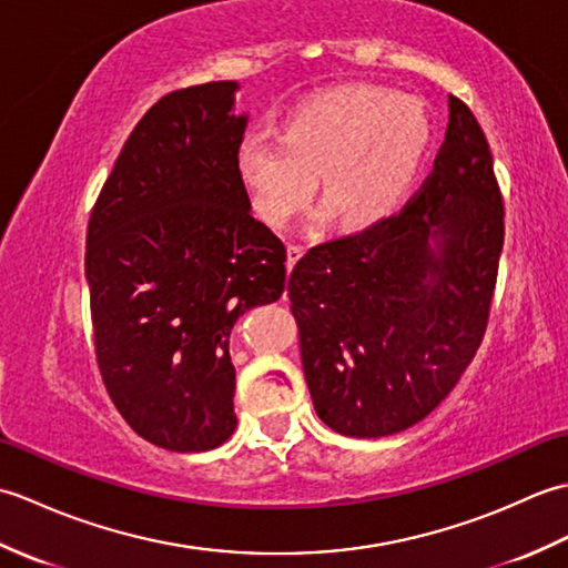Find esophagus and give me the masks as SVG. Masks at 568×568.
Listing matches in <instances>:
<instances>
[{"label":"esophagus","instance_id":"34e87169","mask_svg":"<svg viewBox=\"0 0 568 568\" xmlns=\"http://www.w3.org/2000/svg\"><path fill=\"white\" fill-rule=\"evenodd\" d=\"M305 253V246L303 244H287V271H293V265L300 261V256Z\"/></svg>","mask_w":568,"mask_h":568}]
</instances>
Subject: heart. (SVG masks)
I'll list each match as a JSON object with an SVG mask.
<instances>
[{
	"label": "heart",
	"instance_id": "obj_1",
	"mask_svg": "<svg viewBox=\"0 0 568 568\" xmlns=\"http://www.w3.org/2000/svg\"><path fill=\"white\" fill-rule=\"evenodd\" d=\"M432 141L427 106L376 84H346L291 112L283 134L251 131L236 171L253 210L273 226L291 224L317 187L344 226L390 216L425 161Z\"/></svg>",
	"mask_w": 568,
	"mask_h": 568
}]
</instances>
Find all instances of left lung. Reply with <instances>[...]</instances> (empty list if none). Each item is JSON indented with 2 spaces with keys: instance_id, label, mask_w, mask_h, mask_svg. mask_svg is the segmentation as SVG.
<instances>
[{
  "instance_id": "left-lung-1",
  "label": "left lung",
  "mask_w": 568,
  "mask_h": 568,
  "mask_svg": "<svg viewBox=\"0 0 568 568\" xmlns=\"http://www.w3.org/2000/svg\"><path fill=\"white\" fill-rule=\"evenodd\" d=\"M503 216L488 139L449 94L444 143L405 210L312 246L287 281L324 425L346 437H388L452 393L488 327Z\"/></svg>"
}]
</instances>
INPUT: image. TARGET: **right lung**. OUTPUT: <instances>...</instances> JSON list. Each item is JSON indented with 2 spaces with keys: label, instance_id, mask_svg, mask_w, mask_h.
<instances>
[{
  "label": "right lung",
  "instance_id": "right-lung-1",
  "mask_svg": "<svg viewBox=\"0 0 568 568\" xmlns=\"http://www.w3.org/2000/svg\"><path fill=\"white\" fill-rule=\"evenodd\" d=\"M236 82L168 92L131 131L88 224L94 358L119 415L168 452L236 429L229 332L285 291V244L236 171Z\"/></svg>",
  "mask_w": 568,
  "mask_h": 568
}]
</instances>
